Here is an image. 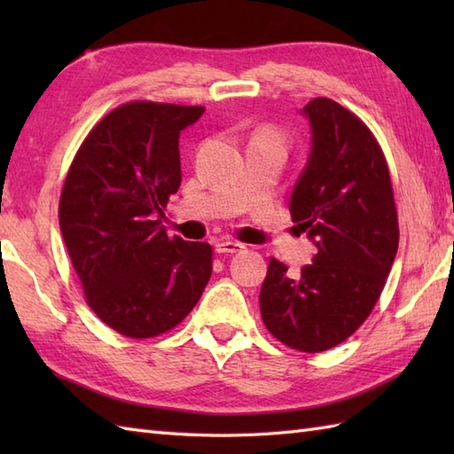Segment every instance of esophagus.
I'll use <instances>...</instances> for the list:
<instances>
[{
	"label": "esophagus",
	"instance_id": "esophagus-1",
	"mask_svg": "<svg viewBox=\"0 0 454 454\" xmlns=\"http://www.w3.org/2000/svg\"><path fill=\"white\" fill-rule=\"evenodd\" d=\"M215 247H216V254H238L242 252V249H246L244 244L232 242V239H222V242H218Z\"/></svg>",
	"mask_w": 454,
	"mask_h": 454
}]
</instances>
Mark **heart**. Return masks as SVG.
Segmentation results:
<instances>
[{"label":"heart","instance_id":"heart-1","mask_svg":"<svg viewBox=\"0 0 454 454\" xmlns=\"http://www.w3.org/2000/svg\"><path fill=\"white\" fill-rule=\"evenodd\" d=\"M265 132H269V134H275V132H271V130H265Z\"/></svg>","mask_w":454,"mask_h":454}]
</instances>
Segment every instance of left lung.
<instances>
[{"label": "left lung", "instance_id": "8db88e82", "mask_svg": "<svg viewBox=\"0 0 454 454\" xmlns=\"http://www.w3.org/2000/svg\"><path fill=\"white\" fill-rule=\"evenodd\" d=\"M312 150L291 215L314 239V263L291 277L271 257L259 294L263 324L286 347L320 353L359 330L398 252V212L379 140L349 109L316 98L302 111Z\"/></svg>", "mask_w": 454, "mask_h": 454}]
</instances>
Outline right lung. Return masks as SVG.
I'll use <instances>...</instances> for the list:
<instances>
[{"label":"right lung","mask_w":454,"mask_h":454,"mask_svg":"<svg viewBox=\"0 0 454 454\" xmlns=\"http://www.w3.org/2000/svg\"><path fill=\"white\" fill-rule=\"evenodd\" d=\"M205 107L130 101L95 124L62 187V238L85 302L132 340L173 330L212 273L207 242L169 238L161 210L181 185L179 134Z\"/></svg>","instance_id":"obj_1"}]
</instances>
